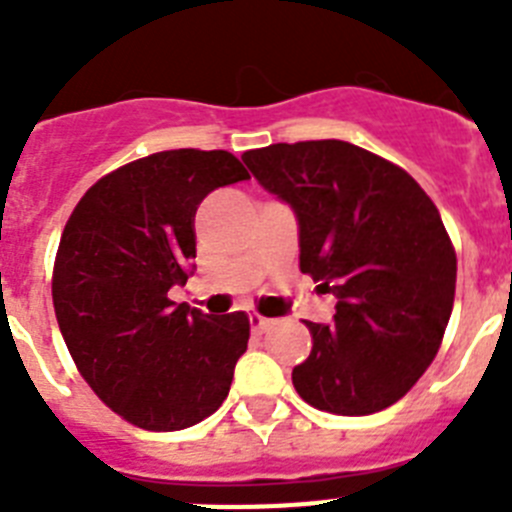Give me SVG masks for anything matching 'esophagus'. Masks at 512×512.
I'll return each instance as SVG.
<instances>
[{
	"instance_id": "obj_1",
	"label": "esophagus",
	"mask_w": 512,
	"mask_h": 512,
	"mask_svg": "<svg viewBox=\"0 0 512 512\" xmlns=\"http://www.w3.org/2000/svg\"><path fill=\"white\" fill-rule=\"evenodd\" d=\"M248 323H251V328L256 330V333H261V330L269 328L271 320L264 318V315H259V312H251V315H248Z\"/></svg>"
}]
</instances>
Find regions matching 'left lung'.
Segmentation results:
<instances>
[{"label": "left lung", "mask_w": 512, "mask_h": 512, "mask_svg": "<svg viewBox=\"0 0 512 512\" xmlns=\"http://www.w3.org/2000/svg\"><path fill=\"white\" fill-rule=\"evenodd\" d=\"M266 192L295 210L300 269L338 297L333 323H307L297 395L336 415L395 405L436 359L456 289V253L408 171L346 140L243 153Z\"/></svg>", "instance_id": "1"}]
</instances>
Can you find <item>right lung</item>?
Instances as JSON below:
<instances>
[{"instance_id": "right-lung-1", "label": "right lung", "mask_w": 512, "mask_h": 512, "mask_svg": "<svg viewBox=\"0 0 512 512\" xmlns=\"http://www.w3.org/2000/svg\"><path fill=\"white\" fill-rule=\"evenodd\" d=\"M251 179L228 151L151 153L102 176L63 228L53 307L71 359L99 400L146 431L215 413L251 336L246 312L205 315L169 300L197 256L194 212Z\"/></svg>"}]
</instances>
